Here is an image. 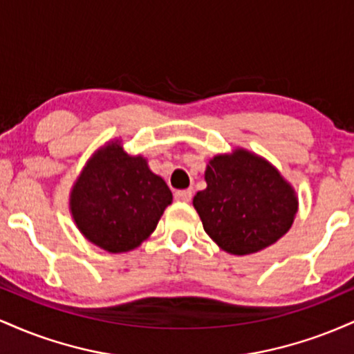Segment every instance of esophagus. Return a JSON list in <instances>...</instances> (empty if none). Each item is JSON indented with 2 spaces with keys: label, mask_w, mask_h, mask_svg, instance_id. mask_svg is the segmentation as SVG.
Segmentation results:
<instances>
[{
  "label": "esophagus",
  "mask_w": 354,
  "mask_h": 354,
  "mask_svg": "<svg viewBox=\"0 0 354 354\" xmlns=\"http://www.w3.org/2000/svg\"><path fill=\"white\" fill-rule=\"evenodd\" d=\"M191 196H193V193H191L189 189H181V191H176V193H174V200L180 201V203H189Z\"/></svg>",
  "instance_id": "esophagus-1"
}]
</instances>
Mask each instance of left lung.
<instances>
[{"label":"left lung","instance_id":"obj_1","mask_svg":"<svg viewBox=\"0 0 354 354\" xmlns=\"http://www.w3.org/2000/svg\"><path fill=\"white\" fill-rule=\"evenodd\" d=\"M206 189L193 198L206 234L230 254L274 245L293 225L298 194L270 161L245 148L216 154L206 165Z\"/></svg>","mask_w":354,"mask_h":354}]
</instances>
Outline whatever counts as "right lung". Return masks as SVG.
<instances>
[{"mask_svg":"<svg viewBox=\"0 0 354 354\" xmlns=\"http://www.w3.org/2000/svg\"><path fill=\"white\" fill-rule=\"evenodd\" d=\"M171 201L168 185L149 169L148 160L113 140L93 153L73 183L70 213L89 243L126 253L151 236Z\"/></svg>","mask_w":354,"mask_h":354,"instance_id":"obj_1","label":"right lung"}]
</instances>
